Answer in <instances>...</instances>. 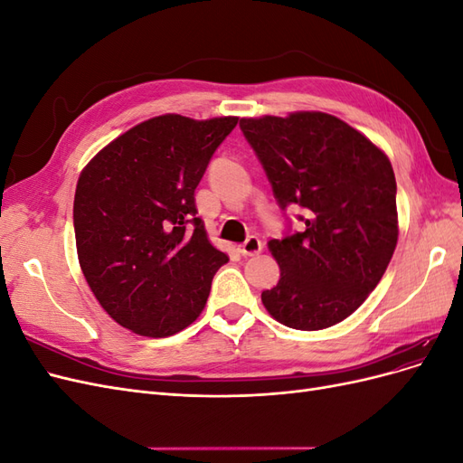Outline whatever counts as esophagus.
Masks as SVG:
<instances>
[{
	"mask_svg": "<svg viewBox=\"0 0 463 463\" xmlns=\"http://www.w3.org/2000/svg\"><path fill=\"white\" fill-rule=\"evenodd\" d=\"M260 250H262V241L259 237H249L243 245H240V253L243 257H255L260 253Z\"/></svg>",
	"mask_w": 463,
	"mask_h": 463,
	"instance_id": "1",
	"label": "esophagus"
}]
</instances>
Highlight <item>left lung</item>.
Returning a JSON list of instances; mask_svg holds the SVG:
<instances>
[{"instance_id":"8db88e82","label":"left lung","mask_w":463,"mask_h":463,"mask_svg":"<svg viewBox=\"0 0 463 463\" xmlns=\"http://www.w3.org/2000/svg\"><path fill=\"white\" fill-rule=\"evenodd\" d=\"M240 125L279 206L305 208V232L269 241L279 279L262 291L264 309L296 330L338 325L381 282L398 245L392 164L371 138L325 111Z\"/></svg>"}]
</instances>
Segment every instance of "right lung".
<instances>
[{
  "label": "right lung",
  "mask_w": 463,
  "mask_h": 463,
  "mask_svg": "<svg viewBox=\"0 0 463 463\" xmlns=\"http://www.w3.org/2000/svg\"><path fill=\"white\" fill-rule=\"evenodd\" d=\"M237 119L150 118L82 167L73 203L79 264L123 328L165 338L203 313L213 278L230 259L194 218V189Z\"/></svg>",
  "instance_id": "1"
}]
</instances>
